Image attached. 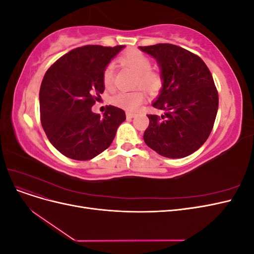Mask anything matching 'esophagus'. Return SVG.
Wrapping results in <instances>:
<instances>
[{
	"label": "esophagus",
	"mask_w": 254,
	"mask_h": 254,
	"mask_svg": "<svg viewBox=\"0 0 254 254\" xmlns=\"http://www.w3.org/2000/svg\"><path fill=\"white\" fill-rule=\"evenodd\" d=\"M135 115V113H131V112H127L126 113V117H127V119H132L133 117Z\"/></svg>",
	"instance_id": "1"
}]
</instances>
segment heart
<instances>
[{"label":"heart","instance_id":"b5f03b06","mask_svg":"<svg viewBox=\"0 0 254 254\" xmlns=\"http://www.w3.org/2000/svg\"><path fill=\"white\" fill-rule=\"evenodd\" d=\"M119 63L136 74L135 86L142 87L146 91L152 92L160 88L162 83L161 75L151 70L150 58L139 50H129L120 56ZM103 83L105 88L110 89L113 86V65L105 67L103 73ZM144 93L140 90L132 92H119L111 98L114 106L121 107L127 111H135L144 101Z\"/></svg>","mask_w":254,"mask_h":254}]
</instances>
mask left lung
Segmentation results:
<instances>
[{"mask_svg":"<svg viewBox=\"0 0 254 254\" xmlns=\"http://www.w3.org/2000/svg\"><path fill=\"white\" fill-rule=\"evenodd\" d=\"M140 50L155 57L163 88L152 106L163 115L148 114L146 145L166 158L191 155L209 137L218 109V92L203 60L186 49L159 43Z\"/></svg>","mask_w":254,"mask_h":254,"instance_id":"1","label":"left lung"}]
</instances>
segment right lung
I'll return each instance as SVG.
<instances>
[{"label":"right lung","mask_w":254,"mask_h":254,"mask_svg":"<svg viewBox=\"0 0 254 254\" xmlns=\"http://www.w3.org/2000/svg\"><path fill=\"white\" fill-rule=\"evenodd\" d=\"M125 45L76 48L45 73L40 88V120L45 134L65 157L86 161L111 145L125 111L107 106L104 117L91 111L105 86V67Z\"/></svg>","instance_id":"add662e5"}]
</instances>
